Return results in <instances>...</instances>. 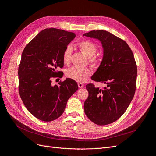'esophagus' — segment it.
<instances>
[{
	"instance_id": "esophagus-1",
	"label": "esophagus",
	"mask_w": 156,
	"mask_h": 156,
	"mask_svg": "<svg viewBox=\"0 0 156 156\" xmlns=\"http://www.w3.org/2000/svg\"><path fill=\"white\" fill-rule=\"evenodd\" d=\"M78 87H79V88H82V87H83V86H84V85H83L82 83H78Z\"/></svg>"
}]
</instances>
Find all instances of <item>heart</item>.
Segmentation results:
<instances>
[{
  "label": "heart",
  "instance_id": "heart-1",
  "mask_svg": "<svg viewBox=\"0 0 156 156\" xmlns=\"http://www.w3.org/2000/svg\"><path fill=\"white\" fill-rule=\"evenodd\" d=\"M78 47L85 56L89 58V63L96 64L98 62V59L96 57H93L97 52V47L93 43L89 41H82L78 43ZM72 53V48L69 46L65 48L63 54V63L67 64L69 62ZM91 74V71L87 68L79 69L72 67L68 69L66 72L67 78L73 80L78 82H83Z\"/></svg>",
  "mask_w": 156,
  "mask_h": 156
}]
</instances>
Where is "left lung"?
Listing matches in <instances>:
<instances>
[{
    "mask_svg": "<svg viewBox=\"0 0 156 156\" xmlns=\"http://www.w3.org/2000/svg\"><path fill=\"white\" fill-rule=\"evenodd\" d=\"M83 36L102 44V62L91 79L107 85L102 89L91 83L86 85L89 96L84 112L94 124L107 125L121 117L132 102L136 88V63L128 44L108 31L93 30Z\"/></svg>",
    "mask_w": 156,
    "mask_h": 156,
    "instance_id": "obj_1",
    "label": "left lung"
}]
</instances>
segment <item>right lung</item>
<instances>
[{"instance_id": "1", "label": "right lung", "mask_w": 156, "mask_h": 156, "mask_svg": "<svg viewBox=\"0 0 156 156\" xmlns=\"http://www.w3.org/2000/svg\"><path fill=\"white\" fill-rule=\"evenodd\" d=\"M74 33L56 28L40 32L22 53L19 75V91L25 107L35 117L50 122L64 112L69 98L78 89L77 83L66 78L52 85L63 67V54L75 38Z\"/></svg>"}]
</instances>
